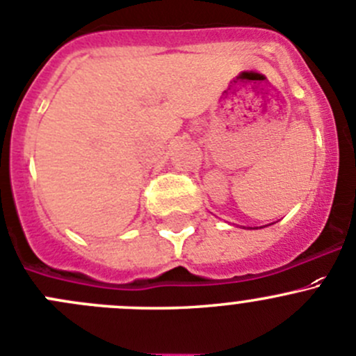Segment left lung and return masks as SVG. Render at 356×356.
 Instances as JSON below:
<instances>
[{"mask_svg":"<svg viewBox=\"0 0 356 356\" xmlns=\"http://www.w3.org/2000/svg\"><path fill=\"white\" fill-rule=\"evenodd\" d=\"M250 229H255V227H250Z\"/></svg>","mask_w":356,"mask_h":356,"instance_id":"obj_1","label":"left lung"}]
</instances>
